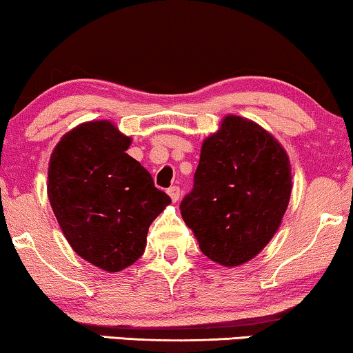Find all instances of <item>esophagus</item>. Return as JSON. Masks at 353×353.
I'll list each match as a JSON object with an SVG mask.
<instances>
[{"label":"esophagus","instance_id":"34e87169","mask_svg":"<svg viewBox=\"0 0 353 353\" xmlns=\"http://www.w3.org/2000/svg\"><path fill=\"white\" fill-rule=\"evenodd\" d=\"M168 196H170V199L173 201V202H176L178 199H180V188L178 186H172V188H168Z\"/></svg>","mask_w":353,"mask_h":353}]
</instances>
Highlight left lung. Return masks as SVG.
I'll list each match as a JSON object with an SVG mask.
<instances>
[{"mask_svg": "<svg viewBox=\"0 0 353 353\" xmlns=\"http://www.w3.org/2000/svg\"><path fill=\"white\" fill-rule=\"evenodd\" d=\"M291 190L286 149L259 123L230 114L202 143L181 216L205 257L221 267H239L272 241Z\"/></svg>", "mask_w": 353, "mask_h": 353, "instance_id": "obj_1", "label": "left lung"}]
</instances>
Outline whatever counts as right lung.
Returning a JSON list of instances; mask_svg holds the SVG:
<instances>
[{
  "instance_id": "obj_1",
  "label": "right lung",
  "mask_w": 353,
  "mask_h": 353,
  "mask_svg": "<svg viewBox=\"0 0 353 353\" xmlns=\"http://www.w3.org/2000/svg\"><path fill=\"white\" fill-rule=\"evenodd\" d=\"M130 144L109 120L85 122L61 138L48 167V199L65 239L109 273L141 257L149 226L172 202L125 152Z\"/></svg>"
}]
</instances>
